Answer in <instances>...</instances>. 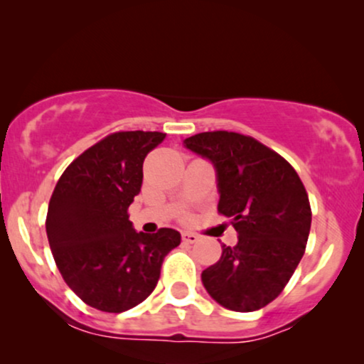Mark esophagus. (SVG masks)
Segmentation results:
<instances>
[{
    "label": "esophagus",
    "instance_id": "34e87169",
    "mask_svg": "<svg viewBox=\"0 0 364 364\" xmlns=\"http://www.w3.org/2000/svg\"><path fill=\"white\" fill-rule=\"evenodd\" d=\"M197 240H199V236H197L196 232H189V231L182 232V241H183V243H196Z\"/></svg>",
    "mask_w": 364,
    "mask_h": 364
}]
</instances>
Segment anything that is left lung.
Wrapping results in <instances>:
<instances>
[{
  "label": "left lung",
  "mask_w": 364,
  "mask_h": 364,
  "mask_svg": "<svg viewBox=\"0 0 364 364\" xmlns=\"http://www.w3.org/2000/svg\"><path fill=\"white\" fill-rule=\"evenodd\" d=\"M183 143L214 164L218 210L237 231V245H224L219 262L203 272L205 290L230 311H258L282 294L306 253V187L284 156L246 134L204 132Z\"/></svg>",
  "instance_id": "left-lung-1"
}]
</instances>
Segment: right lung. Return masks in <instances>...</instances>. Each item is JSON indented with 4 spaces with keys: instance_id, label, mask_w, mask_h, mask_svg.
<instances>
[{
    "instance_id": "add662e5",
    "label": "right lung",
    "mask_w": 364,
    "mask_h": 364,
    "mask_svg": "<svg viewBox=\"0 0 364 364\" xmlns=\"http://www.w3.org/2000/svg\"><path fill=\"white\" fill-rule=\"evenodd\" d=\"M160 132H116L87 148L58 178L47 210V237L69 289L97 311L119 314L155 290L181 232H136L128 208L141 189L143 160Z\"/></svg>"
}]
</instances>
